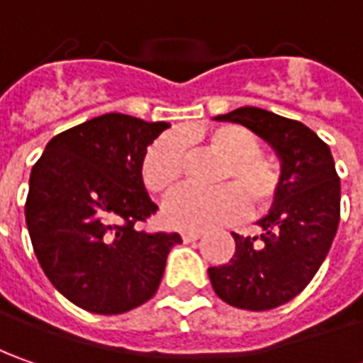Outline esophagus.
Listing matches in <instances>:
<instances>
[{
    "instance_id": "esophagus-1",
    "label": "esophagus",
    "mask_w": 363,
    "mask_h": 363,
    "mask_svg": "<svg viewBox=\"0 0 363 363\" xmlns=\"http://www.w3.org/2000/svg\"><path fill=\"white\" fill-rule=\"evenodd\" d=\"M200 236H202V232H198V230L182 232V238H184V242H194V240H198Z\"/></svg>"
}]
</instances>
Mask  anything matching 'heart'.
<instances>
[{
  "instance_id": "b5f03b06",
  "label": "heart",
  "mask_w": 363,
  "mask_h": 363,
  "mask_svg": "<svg viewBox=\"0 0 363 363\" xmlns=\"http://www.w3.org/2000/svg\"><path fill=\"white\" fill-rule=\"evenodd\" d=\"M206 145L226 157L220 174L224 188L212 191L182 189L172 196L163 218L182 230H203L230 222L240 214L244 196L252 206L267 202L277 188V175L260 157V141L250 131L236 125H224L202 135ZM184 149L174 135H163L147 149L141 163V177L149 191L165 196L174 191L182 179Z\"/></svg>"
}]
</instances>
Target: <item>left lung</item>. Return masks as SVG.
Here are the masks:
<instances>
[{"label": "left lung", "instance_id": "obj_1", "mask_svg": "<svg viewBox=\"0 0 363 363\" xmlns=\"http://www.w3.org/2000/svg\"><path fill=\"white\" fill-rule=\"evenodd\" d=\"M216 121L244 125L274 149L281 177L260 236L232 232L230 262L210 267L216 295L232 307L267 311L297 297L328 257L340 224V177L329 147L309 127L257 106Z\"/></svg>", "mask_w": 363, "mask_h": 363}]
</instances>
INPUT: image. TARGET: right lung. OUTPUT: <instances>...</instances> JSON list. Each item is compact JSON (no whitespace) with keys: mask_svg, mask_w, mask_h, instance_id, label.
Here are the masks:
<instances>
[{"mask_svg":"<svg viewBox=\"0 0 363 363\" xmlns=\"http://www.w3.org/2000/svg\"><path fill=\"white\" fill-rule=\"evenodd\" d=\"M169 125L106 113L56 135L30 174L26 224L50 283L84 311L119 315L149 301L177 232L139 230L157 212L141 163Z\"/></svg>","mask_w":363,"mask_h":363,"instance_id":"right-lung-1","label":"right lung"}]
</instances>
